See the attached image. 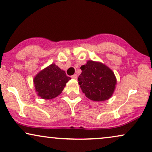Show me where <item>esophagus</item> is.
Masks as SVG:
<instances>
[{"label":"esophagus","mask_w":152,"mask_h":152,"mask_svg":"<svg viewBox=\"0 0 152 152\" xmlns=\"http://www.w3.org/2000/svg\"><path fill=\"white\" fill-rule=\"evenodd\" d=\"M72 78H74V79H77V78H78L77 74H74L73 76H72Z\"/></svg>","instance_id":"esophagus-1"}]
</instances>
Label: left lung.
Instances as JSON below:
<instances>
[{"mask_svg":"<svg viewBox=\"0 0 152 152\" xmlns=\"http://www.w3.org/2000/svg\"><path fill=\"white\" fill-rule=\"evenodd\" d=\"M82 73L78 76V83L83 92L90 99L104 102L112 96L116 85L114 73L100 62L89 60L80 66Z\"/></svg>","mask_w":152,"mask_h":152,"instance_id":"1","label":"left lung"}]
</instances>
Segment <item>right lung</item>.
Wrapping results in <instances>:
<instances>
[{
	"instance_id": "1",
	"label": "right lung",
	"mask_w": 152,
	"mask_h": 152,
	"mask_svg": "<svg viewBox=\"0 0 152 152\" xmlns=\"http://www.w3.org/2000/svg\"><path fill=\"white\" fill-rule=\"evenodd\" d=\"M70 79L64 71L52 64L41 71L33 81L38 96L44 99H50L62 92Z\"/></svg>"
}]
</instances>
